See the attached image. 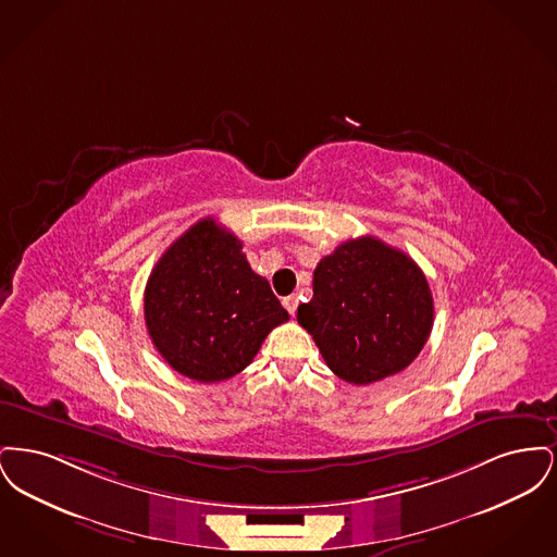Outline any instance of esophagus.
Segmentation results:
<instances>
[{
    "instance_id": "esophagus-1",
    "label": "esophagus",
    "mask_w": 557,
    "mask_h": 557,
    "mask_svg": "<svg viewBox=\"0 0 557 557\" xmlns=\"http://www.w3.org/2000/svg\"><path fill=\"white\" fill-rule=\"evenodd\" d=\"M284 307H286V311H288L290 315H294V313H296V307H298V296H294V294L286 296V298H284Z\"/></svg>"
}]
</instances>
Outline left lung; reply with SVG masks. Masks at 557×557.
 Returning <instances> with one entry per match:
<instances>
[{"mask_svg": "<svg viewBox=\"0 0 557 557\" xmlns=\"http://www.w3.org/2000/svg\"><path fill=\"white\" fill-rule=\"evenodd\" d=\"M327 368L366 386L405 370L432 332L424 271L382 239L341 244L313 271V298L298 307Z\"/></svg>", "mask_w": 557, "mask_h": 557, "instance_id": "1", "label": "left lung"}]
</instances>
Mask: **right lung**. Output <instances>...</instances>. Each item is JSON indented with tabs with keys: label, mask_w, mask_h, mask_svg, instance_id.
Returning <instances> with one entry per match:
<instances>
[{
	"label": "right lung",
	"mask_w": 557,
	"mask_h": 557,
	"mask_svg": "<svg viewBox=\"0 0 557 557\" xmlns=\"http://www.w3.org/2000/svg\"><path fill=\"white\" fill-rule=\"evenodd\" d=\"M144 315L162 359L196 382H221L248 368L267 334L288 321L242 242L207 216L175 239L152 269Z\"/></svg>",
	"instance_id": "obj_1"
}]
</instances>
